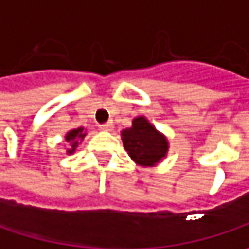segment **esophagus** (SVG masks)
Returning <instances> with one entry per match:
<instances>
[{
    "label": "esophagus",
    "instance_id": "1",
    "mask_svg": "<svg viewBox=\"0 0 249 249\" xmlns=\"http://www.w3.org/2000/svg\"><path fill=\"white\" fill-rule=\"evenodd\" d=\"M100 129H102V131H111L112 129V123H107V124L100 125Z\"/></svg>",
    "mask_w": 249,
    "mask_h": 249
}]
</instances>
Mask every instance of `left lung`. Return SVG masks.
Instances as JSON below:
<instances>
[{
    "label": "left lung",
    "mask_w": 249,
    "mask_h": 249,
    "mask_svg": "<svg viewBox=\"0 0 249 249\" xmlns=\"http://www.w3.org/2000/svg\"><path fill=\"white\" fill-rule=\"evenodd\" d=\"M123 144L131 160L140 167H155L168 154L167 137L145 117H135L132 126L121 131Z\"/></svg>",
    "instance_id": "8db88e82"
}]
</instances>
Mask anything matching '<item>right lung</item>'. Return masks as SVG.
I'll list each match as a JSON object with an SVG mask.
<instances>
[{
  "mask_svg": "<svg viewBox=\"0 0 249 249\" xmlns=\"http://www.w3.org/2000/svg\"><path fill=\"white\" fill-rule=\"evenodd\" d=\"M85 135H87V129L84 126L74 128V129H71V131H68L65 134V141L70 144V148L67 149V154L68 155H71V154L75 152V149L79 145V142L85 138Z\"/></svg>",
  "mask_w": 249,
  "mask_h": 249,
  "instance_id": "add662e5",
  "label": "right lung"
}]
</instances>
